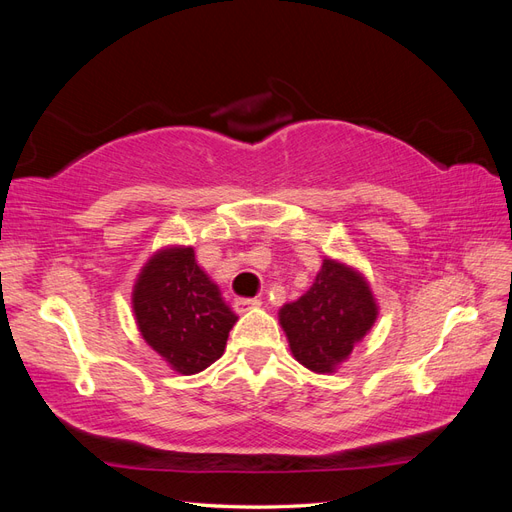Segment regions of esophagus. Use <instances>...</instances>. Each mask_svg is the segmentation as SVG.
<instances>
[{
	"instance_id": "34e87169",
	"label": "esophagus",
	"mask_w": 512,
	"mask_h": 512,
	"mask_svg": "<svg viewBox=\"0 0 512 512\" xmlns=\"http://www.w3.org/2000/svg\"><path fill=\"white\" fill-rule=\"evenodd\" d=\"M258 305H260V299H252V297H239V299H235L237 312H247V309H254Z\"/></svg>"
}]
</instances>
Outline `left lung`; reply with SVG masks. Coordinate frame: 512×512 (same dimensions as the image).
Returning <instances> with one entry per match:
<instances>
[{
    "label": "left lung",
    "mask_w": 512,
    "mask_h": 512,
    "mask_svg": "<svg viewBox=\"0 0 512 512\" xmlns=\"http://www.w3.org/2000/svg\"><path fill=\"white\" fill-rule=\"evenodd\" d=\"M378 305L361 273L324 258L303 297L280 309L290 350L316 374H331L374 327Z\"/></svg>",
    "instance_id": "8db88e82"
}]
</instances>
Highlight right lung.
<instances>
[{"mask_svg": "<svg viewBox=\"0 0 512 512\" xmlns=\"http://www.w3.org/2000/svg\"><path fill=\"white\" fill-rule=\"evenodd\" d=\"M132 307L145 342L179 374H198L224 354L237 314L196 265L192 247L158 252L134 284Z\"/></svg>", "mask_w": 512, "mask_h": 512, "instance_id": "right-lung-1", "label": "right lung"}]
</instances>
